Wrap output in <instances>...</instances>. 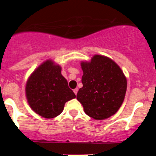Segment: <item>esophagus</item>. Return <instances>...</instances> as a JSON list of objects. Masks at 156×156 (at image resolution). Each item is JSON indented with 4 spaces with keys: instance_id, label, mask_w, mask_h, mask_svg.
Returning a JSON list of instances; mask_svg holds the SVG:
<instances>
[{
    "instance_id": "34e87169",
    "label": "esophagus",
    "mask_w": 156,
    "mask_h": 156,
    "mask_svg": "<svg viewBox=\"0 0 156 156\" xmlns=\"http://www.w3.org/2000/svg\"><path fill=\"white\" fill-rule=\"evenodd\" d=\"M73 92H74V94H75L76 95L77 92H78V89H77V88H76V89H74V90H73Z\"/></svg>"
}]
</instances>
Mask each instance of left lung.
I'll use <instances>...</instances> for the list:
<instances>
[{"instance_id":"left-lung-1","label":"left lung","mask_w":156,"mask_h":156,"mask_svg":"<svg viewBox=\"0 0 156 156\" xmlns=\"http://www.w3.org/2000/svg\"><path fill=\"white\" fill-rule=\"evenodd\" d=\"M81 68L83 87L76 98L85 113L97 120L113 115L123 102L127 86L120 67L109 58L96 55L90 62H82Z\"/></svg>"}]
</instances>
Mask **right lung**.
Here are the masks:
<instances>
[{"label": "right lung", "mask_w": 156, "mask_h": 156, "mask_svg": "<svg viewBox=\"0 0 156 156\" xmlns=\"http://www.w3.org/2000/svg\"><path fill=\"white\" fill-rule=\"evenodd\" d=\"M61 71L59 65L47 60L34 70L27 82L26 96L30 108L46 119L60 115L66 102L76 98Z\"/></svg>", "instance_id": "right-lung-1"}]
</instances>
